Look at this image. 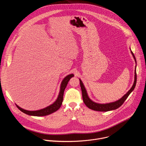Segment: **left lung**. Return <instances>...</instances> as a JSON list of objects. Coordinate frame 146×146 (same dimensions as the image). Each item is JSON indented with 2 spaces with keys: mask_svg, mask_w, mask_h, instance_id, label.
Masks as SVG:
<instances>
[{
  "mask_svg": "<svg viewBox=\"0 0 146 146\" xmlns=\"http://www.w3.org/2000/svg\"><path fill=\"white\" fill-rule=\"evenodd\" d=\"M130 50H131V48H130ZM131 54H132V56H133V58H134L136 64V60L135 56L133 52L131 51ZM136 68H135V80H134L133 84L132 87H131V88L128 91V92L126 94H125L121 99H119V100H118L115 102H111V103H105V104H100V103H98L93 102L88 97V94L87 92L86 89L84 84H83L82 81L80 79H79L80 80V87H81V91H82V99H83V101H84V103H85V105L89 109H92V110H95V111H108L115 110V109H118V108H119L123 103L125 100L127 99V98L128 97L129 94L133 91V90L135 88L136 84V81H137Z\"/></svg>",
  "mask_w": 146,
  "mask_h": 146,
  "instance_id": "obj_1",
  "label": "left lung"
}]
</instances>
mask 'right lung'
I'll use <instances>...</instances> for the list:
<instances>
[{"instance_id": "add662e5", "label": "right lung", "mask_w": 146, "mask_h": 146, "mask_svg": "<svg viewBox=\"0 0 146 146\" xmlns=\"http://www.w3.org/2000/svg\"><path fill=\"white\" fill-rule=\"evenodd\" d=\"M73 76H74L73 74H69L67 76H66L64 78V80H62V81L61 82V84H60V91H59L58 96L56 100L52 104H51V105H50L44 109H40L38 110H36V111L27 110L21 108L17 105H15L17 106V107L18 108V109L19 110L24 113L25 114L29 115L37 116V117L45 116V115H49L50 114H52V113L55 112L60 108L62 102H63L64 91L68 85V83L69 81Z\"/></svg>"}]
</instances>
